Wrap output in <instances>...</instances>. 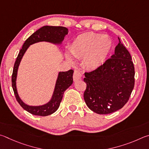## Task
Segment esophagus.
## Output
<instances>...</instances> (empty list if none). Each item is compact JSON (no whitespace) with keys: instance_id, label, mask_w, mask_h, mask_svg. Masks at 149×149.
Returning a JSON list of instances; mask_svg holds the SVG:
<instances>
[{"instance_id":"34e87169","label":"esophagus","mask_w":149,"mask_h":149,"mask_svg":"<svg viewBox=\"0 0 149 149\" xmlns=\"http://www.w3.org/2000/svg\"><path fill=\"white\" fill-rule=\"evenodd\" d=\"M82 77V74L79 70H75L74 74H73V80L74 82H77L78 80H81Z\"/></svg>"}]
</instances>
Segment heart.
I'll list each match as a JSON object with an SVG mask.
<instances>
[{
	"label": "heart",
	"instance_id": "heart-1",
	"mask_svg": "<svg viewBox=\"0 0 149 149\" xmlns=\"http://www.w3.org/2000/svg\"><path fill=\"white\" fill-rule=\"evenodd\" d=\"M112 41L107 35L88 33L80 35L74 39L69 48L70 54L76 57H83V63L90 69L101 66L107 58L112 48ZM67 58L72 61L69 54Z\"/></svg>",
	"mask_w": 149,
	"mask_h": 149
}]
</instances>
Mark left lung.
Segmentation results:
<instances>
[{
  "instance_id": "1",
  "label": "left lung",
  "mask_w": 149,
  "mask_h": 149,
  "mask_svg": "<svg viewBox=\"0 0 149 149\" xmlns=\"http://www.w3.org/2000/svg\"><path fill=\"white\" fill-rule=\"evenodd\" d=\"M101 66L85 72L84 99L90 110L100 114L114 113L124 106L134 87L135 70L131 55L121 42Z\"/></svg>"
}]
</instances>
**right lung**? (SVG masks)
<instances>
[{"mask_svg":"<svg viewBox=\"0 0 149 149\" xmlns=\"http://www.w3.org/2000/svg\"><path fill=\"white\" fill-rule=\"evenodd\" d=\"M68 29L64 27L46 25L38 29L32 34L23 44L22 48L20 49L17 57L13 69L12 76V85L15 98L17 102L22 107L31 114L34 115L46 116L55 113L60 105L64 92L72 85L73 82L72 75L74 70H69L68 71H59L55 84L52 95L48 102L41 105H29L25 103L18 94L16 85L17 71L21 61L31 45L33 44L46 42L56 46H61L66 35L68 34Z\"/></svg>","mask_w":149,"mask_h":149,"instance_id":"1","label":"right lung"}]
</instances>
